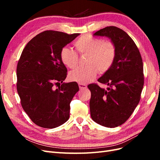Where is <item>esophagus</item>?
<instances>
[{
	"label": "esophagus",
	"mask_w": 160,
	"mask_h": 160,
	"mask_svg": "<svg viewBox=\"0 0 160 160\" xmlns=\"http://www.w3.org/2000/svg\"><path fill=\"white\" fill-rule=\"evenodd\" d=\"M79 89H85L88 88L85 84H81V83H79Z\"/></svg>",
	"instance_id": "esophagus-1"
}]
</instances>
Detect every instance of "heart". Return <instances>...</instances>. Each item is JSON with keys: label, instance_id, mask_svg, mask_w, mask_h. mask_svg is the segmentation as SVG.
<instances>
[{"label": "heart", "instance_id": "b5f03b06", "mask_svg": "<svg viewBox=\"0 0 160 160\" xmlns=\"http://www.w3.org/2000/svg\"><path fill=\"white\" fill-rule=\"evenodd\" d=\"M75 47L81 55H88L85 67H78L69 72V77L72 81L85 84L93 81L98 71L101 73L107 72L113 65L116 57V47L113 41H103L91 35H85L75 42ZM60 57L63 64L73 69L78 64L77 53L69 47L61 50Z\"/></svg>", "mask_w": 160, "mask_h": 160}]
</instances>
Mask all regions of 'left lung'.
Returning <instances> with one entry per match:
<instances>
[{"instance_id": "left-lung-1", "label": "left lung", "mask_w": 160, "mask_h": 160, "mask_svg": "<svg viewBox=\"0 0 160 160\" xmlns=\"http://www.w3.org/2000/svg\"><path fill=\"white\" fill-rule=\"evenodd\" d=\"M95 36L107 37L116 47V57L111 68L98 81L107 89L90 84L91 117L95 122L107 128H115L129 119L138 105L144 83L142 56L135 43L122 29L105 27Z\"/></svg>"}]
</instances>
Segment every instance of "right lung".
<instances>
[{"label":"right lung","instance_id":"add662e5","mask_svg":"<svg viewBox=\"0 0 160 160\" xmlns=\"http://www.w3.org/2000/svg\"><path fill=\"white\" fill-rule=\"evenodd\" d=\"M79 35L43 31L21 53L17 67V92L24 111L38 126L55 128L69 118L70 103L79 88L76 82L62 83L67 69L60 52Z\"/></svg>","mask_w":160,"mask_h":160}]
</instances>
